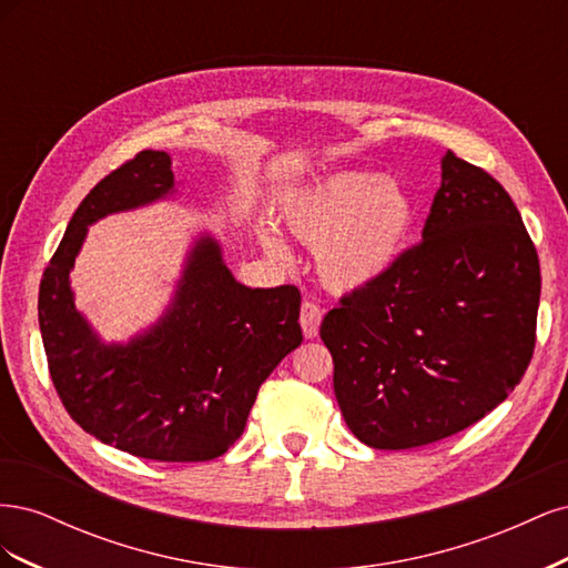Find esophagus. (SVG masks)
<instances>
[{
    "instance_id": "1",
    "label": "esophagus",
    "mask_w": 568,
    "mask_h": 568,
    "mask_svg": "<svg viewBox=\"0 0 568 568\" xmlns=\"http://www.w3.org/2000/svg\"><path fill=\"white\" fill-rule=\"evenodd\" d=\"M322 324V307L315 301H303L301 305V326L305 338H315Z\"/></svg>"
}]
</instances>
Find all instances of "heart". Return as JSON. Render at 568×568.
I'll list each match as a JSON object with an SVG mask.
<instances>
[{
	"mask_svg": "<svg viewBox=\"0 0 568 568\" xmlns=\"http://www.w3.org/2000/svg\"><path fill=\"white\" fill-rule=\"evenodd\" d=\"M282 217L291 234L315 248L326 284L359 291L382 282L400 261L417 209L405 189L384 175L346 170L288 199ZM257 242L274 261L291 257L282 236L265 225L257 227Z\"/></svg>",
	"mask_w": 568,
	"mask_h": 568,
	"instance_id": "1",
	"label": "heart"
}]
</instances>
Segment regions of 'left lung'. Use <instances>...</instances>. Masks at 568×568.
<instances>
[{
	"label": "left lung",
	"instance_id": "obj_1",
	"mask_svg": "<svg viewBox=\"0 0 568 568\" xmlns=\"http://www.w3.org/2000/svg\"><path fill=\"white\" fill-rule=\"evenodd\" d=\"M538 305L540 263L517 205L448 151L422 242L320 326L355 438L407 450L486 417L530 363Z\"/></svg>",
	"mask_w": 568,
	"mask_h": 568
}]
</instances>
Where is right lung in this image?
<instances>
[{
    "instance_id": "1",
    "label": "right lung",
    "mask_w": 568,
    "mask_h": 568,
    "mask_svg": "<svg viewBox=\"0 0 568 568\" xmlns=\"http://www.w3.org/2000/svg\"><path fill=\"white\" fill-rule=\"evenodd\" d=\"M178 194L165 151H142L82 199L40 284V332L51 382L84 432L134 457L205 462L244 434L261 384L301 346V291L234 280L201 232L163 315L106 343L75 307L71 270L90 225Z\"/></svg>"
}]
</instances>
